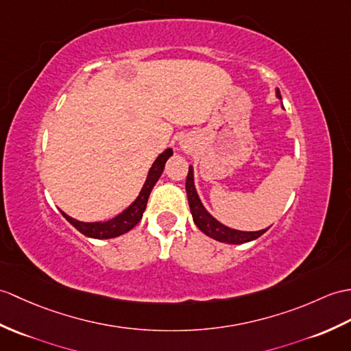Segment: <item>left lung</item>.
<instances>
[{
    "mask_svg": "<svg viewBox=\"0 0 351 351\" xmlns=\"http://www.w3.org/2000/svg\"><path fill=\"white\" fill-rule=\"evenodd\" d=\"M276 95L281 99L280 91L276 93ZM185 190H186V197H189L190 210H191V215L194 219V224L197 226L203 233L208 234L209 238H213L219 242H226V243H245V242L260 238V236H262L269 229L267 227V229L258 230V232H241V230L229 229V227H226L219 221H217V219L205 209V206L202 205L197 191H195V189H194L191 166L189 169V175H186Z\"/></svg>",
    "mask_w": 351,
    "mask_h": 351,
    "instance_id": "1",
    "label": "left lung"
}]
</instances>
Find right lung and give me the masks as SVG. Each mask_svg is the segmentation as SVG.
Instances as JSON below:
<instances>
[{"label": "right lung", "instance_id": "obj_1", "mask_svg": "<svg viewBox=\"0 0 351 351\" xmlns=\"http://www.w3.org/2000/svg\"><path fill=\"white\" fill-rule=\"evenodd\" d=\"M172 154H173L172 149H166L165 152L160 154L158 158L154 161V165L148 173V178H146V182L143 185L141 194L137 195V199L124 210V213L117 215L115 218L109 219V221L82 223V221H77V219H75V218L69 217L67 214H64V213H61V214L73 227H76L80 233L88 236V238L110 239V238H117V236L127 233L142 219L143 210L146 209V203H148V199H149V194L154 189V185L157 184L158 178L161 176L162 170H165V165H166L167 158L172 156Z\"/></svg>", "mask_w": 351, "mask_h": 351}]
</instances>
